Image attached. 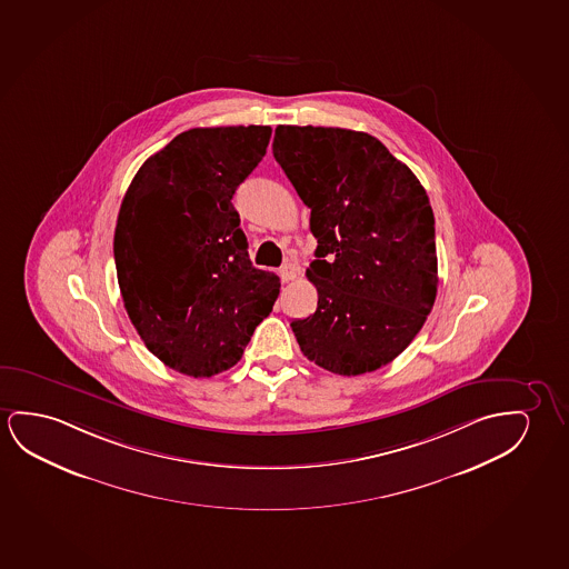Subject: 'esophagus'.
I'll return each instance as SVG.
<instances>
[{"label":"esophagus","mask_w":569,"mask_h":569,"mask_svg":"<svg viewBox=\"0 0 569 569\" xmlns=\"http://www.w3.org/2000/svg\"><path fill=\"white\" fill-rule=\"evenodd\" d=\"M297 266L296 263H286V266H281L280 268V278L283 283H288V281H293L297 278Z\"/></svg>","instance_id":"34e87169"}]
</instances>
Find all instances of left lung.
I'll use <instances>...</instances> for the list:
<instances>
[{
	"label": "left lung",
	"mask_w": 569,
	"mask_h": 569,
	"mask_svg": "<svg viewBox=\"0 0 569 569\" xmlns=\"http://www.w3.org/2000/svg\"><path fill=\"white\" fill-rule=\"evenodd\" d=\"M272 150L317 239L307 278L319 301L291 322L299 348L338 376L378 370L411 345L437 299L429 196L368 132L280 124Z\"/></svg>",
	"instance_id": "1"
}]
</instances>
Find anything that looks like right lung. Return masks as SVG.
<instances>
[{
  "label": "right lung",
  "instance_id": "1",
  "mask_svg": "<svg viewBox=\"0 0 569 569\" xmlns=\"http://www.w3.org/2000/svg\"><path fill=\"white\" fill-rule=\"evenodd\" d=\"M266 124L190 129L140 166L117 217L124 309L172 370L211 378L242 358L280 278L258 270L231 199L266 154Z\"/></svg>",
  "mask_w": 569,
  "mask_h": 569
}]
</instances>
